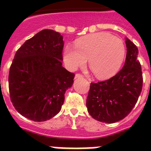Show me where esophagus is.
Segmentation results:
<instances>
[{"label":"esophagus","mask_w":151,"mask_h":151,"mask_svg":"<svg viewBox=\"0 0 151 151\" xmlns=\"http://www.w3.org/2000/svg\"><path fill=\"white\" fill-rule=\"evenodd\" d=\"M83 75L81 74V73H76L75 74V78H82Z\"/></svg>","instance_id":"esophagus-1"}]
</instances>
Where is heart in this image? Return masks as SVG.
Returning <instances> with one entry per match:
<instances>
[{"instance_id": "obj_1", "label": "heart", "mask_w": 151, "mask_h": 151, "mask_svg": "<svg viewBox=\"0 0 151 151\" xmlns=\"http://www.w3.org/2000/svg\"><path fill=\"white\" fill-rule=\"evenodd\" d=\"M125 55L122 40L107 33L84 37L65 47L63 60L71 70L84 66L88 59L90 69L98 78H108L119 70Z\"/></svg>"}]
</instances>
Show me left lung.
<instances>
[{
	"mask_svg": "<svg viewBox=\"0 0 151 151\" xmlns=\"http://www.w3.org/2000/svg\"><path fill=\"white\" fill-rule=\"evenodd\" d=\"M127 54L123 68L108 80L91 83L88 112L94 119L114 123L124 119L137 103L143 88V73L136 45L125 38Z\"/></svg>",
	"mask_w": 151,
	"mask_h": 151,
	"instance_id": "obj_1",
	"label": "left lung"
}]
</instances>
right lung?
<instances>
[{
  "mask_svg": "<svg viewBox=\"0 0 151 151\" xmlns=\"http://www.w3.org/2000/svg\"><path fill=\"white\" fill-rule=\"evenodd\" d=\"M63 45L61 34L46 29L25 41L15 53L8 75L10 99L28 119L45 122L61 110L75 76L62 66Z\"/></svg>",
  "mask_w": 151,
  "mask_h": 151,
  "instance_id": "obj_1",
  "label": "right lung"
}]
</instances>
